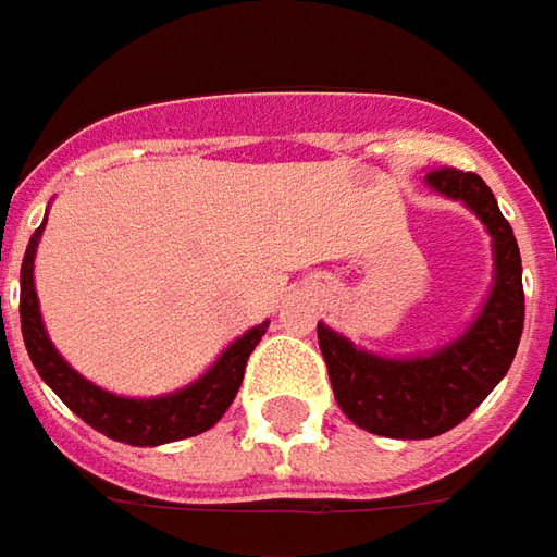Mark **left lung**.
<instances>
[{
    "mask_svg": "<svg viewBox=\"0 0 557 557\" xmlns=\"http://www.w3.org/2000/svg\"><path fill=\"white\" fill-rule=\"evenodd\" d=\"M425 185L449 200H461L492 236L495 282L476 321L435 354L411 360L369 354L318 323L338 408L366 432L401 441L444 435L474 411L510 369L524 326L522 258L492 188L476 173L456 168L429 171Z\"/></svg>",
    "mask_w": 557,
    "mask_h": 557,
    "instance_id": "left-lung-1",
    "label": "left lung"
}]
</instances>
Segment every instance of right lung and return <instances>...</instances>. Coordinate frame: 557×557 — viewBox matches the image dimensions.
<instances>
[{"label":"right lung","instance_id":"right-lung-1","mask_svg":"<svg viewBox=\"0 0 557 557\" xmlns=\"http://www.w3.org/2000/svg\"><path fill=\"white\" fill-rule=\"evenodd\" d=\"M41 231H45V224L29 239L23 267H20V326H23V342L29 350V360L41 374V381L81 417L83 423H89L96 432L113 437V441L132 444V447H159V444L183 441V437L200 435L219 423L236 398L248 357L258 348L260 335L267 333L270 321L258 323L246 335H239L234 345L209 366L207 374H200L195 384L183 386L171 396H113L74 372L69 362L59 357L53 342L47 338L33 278L35 248H38Z\"/></svg>","mask_w":557,"mask_h":557}]
</instances>
